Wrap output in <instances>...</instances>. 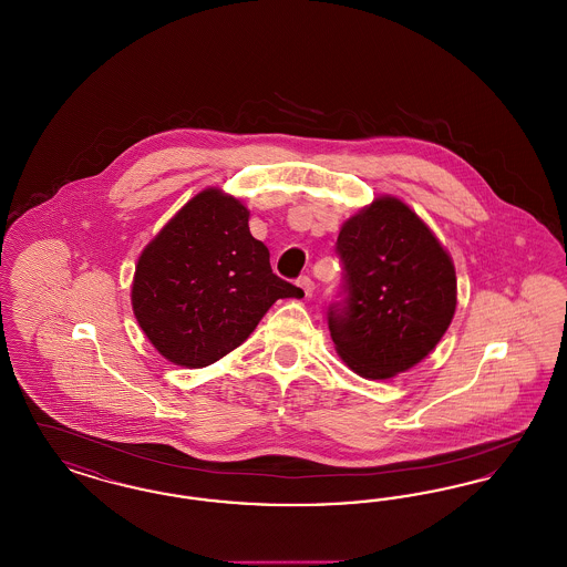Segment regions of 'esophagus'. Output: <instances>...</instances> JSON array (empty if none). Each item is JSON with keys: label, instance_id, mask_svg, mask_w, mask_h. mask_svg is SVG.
Masks as SVG:
<instances>
[{"label": "esophagus", "instance_id": "esophagus-1", "mask_svg": "<svg viewBox=\"0 0 567 567\" xmlns=\"http://www.w3.org/2000/svg\"><path fill=\"white\" fill-rule=\"evenodd\" d=\"M297 287H301L303 289V293H306V297H312V293H315V280L310 278V276H301L299 280H297Z\"/></svg>", "mask_w": 567, "mask_h": 567}]
</instances>
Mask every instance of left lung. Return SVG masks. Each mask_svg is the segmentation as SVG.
I'll list each match as a JSON object with an SVG mask.
<instances>
[{
	"label": "left lung",
	"mask_w": 567,
	"mask_h": 567,
	"mask_svg": "<svg viewBox=\"0 0 567 567\" xmlns=\"http://www.w3.org/2000/svg\"><path fill=\"white\" fill-rule=\"evenodd\" d=\"M343 299L329 306L341 361L388 380L426 359L455 312L452 257L408 204L380 196L338 236Z\"/></svg>",
	"instance_id": "1"
}]
</instances>
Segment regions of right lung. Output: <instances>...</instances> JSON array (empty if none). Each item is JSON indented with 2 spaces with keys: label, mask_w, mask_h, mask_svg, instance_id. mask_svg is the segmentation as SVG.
Wrapping results in <instances>:
<instances>
[{
  "label": "right lung",
  "mask_w": 567,
  "mask_h": 567,
  "mask_svg": "<svg viewBox=\"0 0 567 567\" xmlns=\"http://www.w3.org/2000/svg\"><path fill=\"white\" fill-rule=\"evenodd\" d=\"M303 297L250 236L249 208L221 189L196 194L143 249L136 322L171 363L200 369L249 338L276 299Z\"/></svg>",
  "instance_id": "add662e5"
}]
</instances>
